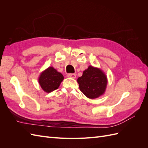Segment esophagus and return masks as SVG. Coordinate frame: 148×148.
Returning a JSON list of instances; mask_svg holds the SVG:
<instances>
[{"mask_svg": "<svg viewBox=\"0 0 148 148\" xmlns=\"http://www.w3.org/2000/svg\"><path fill=\"white\" fill-rule=\"evenodd\" d=\"M67 77L75 78H76V75L74 74V73H69V74L67 75Z\"/></svg>", "mask_w": 148, "mask_h": 148, "instance_id": "esophagus-1", "label": "esophagus"}]
</instances>
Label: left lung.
I'll use <instances>...</instances> for the list:
<instances>
[{
  "mask_svg": "<svg viewBox=\"0 0 148 148\" xmlns=\"http://www.w3.org/2000/svg\"><path fill=\"white\" fill-rule=\"evenodd\" d=\"M79 88L84 95L89 99L99 97L104 93L107 84L106 75L98 68L89 66L78 78Z\"/></svg>",
  "mask_w": 148,
  "mask_h": 148,
  "instance_id": "left-lung-1",
  "label": "left lung"
}]
</instances>
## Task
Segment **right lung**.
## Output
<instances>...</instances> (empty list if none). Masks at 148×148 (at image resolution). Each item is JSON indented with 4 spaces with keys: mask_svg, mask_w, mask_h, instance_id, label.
Instances as JSON below:
<instances>
[{
    "mask_svg": "<svg viewBox=\"0 0 148 148\" xmlns=\"http://www.w3.org/2000/svg\"><path fill=\"white\" fill-rule=\"evenodd\" d=\"M63 79L62 74L58 72L52 66H50L40 75L39 83L43 90L49 93L59 88Z\"/></svg>",
    "mask_w": 148,
    "mask_h": 148,
    "instance_id": "add662e5",
    "label": "right lung"
}]
</instances>
